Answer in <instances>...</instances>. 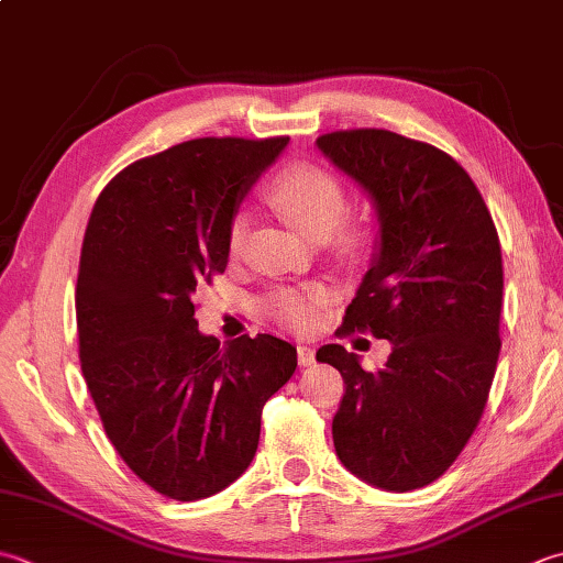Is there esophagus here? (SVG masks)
Instances as JSON below:
<instances>
[{"mask_svg": "<svg viewBox=\"0 0 563 563\" xmlns=\"http://www.w3.org/2000/svg\"><path fill=\"white\" fill-rule=\"evenodd\" d=\"M297 363H300V366H312V363H314V346H307V344L297 346Z\"/></svg>", "mask_w": 563, "mask_h": 563, "instance_id": "esophagus-1", "label": "esophagus"}]
</instances>
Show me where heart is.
I'll return each instance as SVG.
<instances>
[{
    "label": "heart",
    "mask_w": 563,
    "mask_h": 563,
    "mask_svg": "<svg viewBox=\"0 0 563 563\" xmlns=\"http://www.w3.org/2000/svg\"><path fill=\"white\" fill-rule=\"evenodd\" d=\"M268 202L310 239H327L344 219L349 202L344 185L332 170L317 163H290L273 175L268 185ZM246 239V219L234 217L227 231V249L236 256ZM356 231H346L344 241H356ZM317 290H278L268 297V312L292 329H310L314 324Z\"/></svg>",
    "instance_id": "obj_1"
}]
</instances>
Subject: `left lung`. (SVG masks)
<instances>
[{
  "instance_id": "1",
  "label": "left lung",
  "mask_w": 563,
  "mask_h": 563,
  "mask_svg": "<svg viewBox=\"0 0 563 563\" xmlns=\"http://www.w3.org/2000/svg\"><path fill=\"white\" fill-rule=\"evenodd\" d=\"M317 146L366 187L380 219V251L336 334L393 344L376 373L341 344L317 351L344 378L336 456L371 486L422 488L454 464L486 410L500 356L498 229L471 175L432 143L346 129Z\"/></svg>"
}]
</instances>
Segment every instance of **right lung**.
<instances>
[{
  "label": "right lung",
  "mask_w": 563,
  "mask_h": 563,
  "mask_svg": "<svg viewBox=\"0 0 563 563\" xmlns=\"http://www.w3.org/2000/svg\"><path fill=\"white\" fill-rule=\"evenodd\" d=\"M288 136H207L126 165L99 192L77 268L82 376L109 442L165 498L227 488L297 351L271 334L202 336L192 297L224 273L234 209Z\"/></svg>",
  "instance_id": "add662e5"
}]
</instances>
